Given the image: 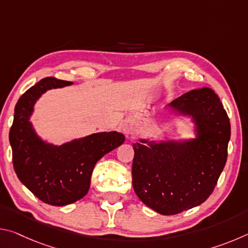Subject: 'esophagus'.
<instances>
[{
    "label": "esophagus",
    "instance_id": "obj_1",
    "mask_svg": "<svg viewBox=\"0 0 248 248\" xmlns=\"http://www.w3.org/2000/svg\"><path fill=\"white\" fill-rule=\"evenodd\" d=\"M124 133H127V134H132L133 133L132 125L129 124H124Z\"/></svg>",
    "mask_w": 248,
    "mask_h": 248
}]
</instances>
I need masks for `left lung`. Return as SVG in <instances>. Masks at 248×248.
<instances>
[{
    "mask_svg": "<svg viewBox=\"0 0 248 248\" xmlns=\"http://www.w3.org/2000/svg\"><path fill=\"white\" fill-rule=\"evenodd\" d=\"M170 107L191 117L195 139L133 143V189L142 202L163 216L177 215L209 198L225 166L231 137L228 114L209 87L188 92Z\"/></svg>",
    "mask_w": 248,
    "mask_h": 248,
    "instance_id": "8db88e82",
    "label": "left lung"
}]
</instances>
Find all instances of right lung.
<instances>
[{"label":"right lung","mask_w":248,"mask_h":248,"mask_svg":"<svg viewBox=\"0 0 248 248\" xmlns=\"http://www.w3.org/2000/svg\"><path fill=\"white\" fill-rule=\"evenodd\" d=\"M73 84L46 78L20 96L10 130L13 165L18 179L37 198L51 205L82 199L90 189L92 171L98 159L124 142L117 131L98 132L62 145L47 143L29 119L37 100L48 90Z\"/></svg>","instance_id":"obj_1"}]
</instances>
